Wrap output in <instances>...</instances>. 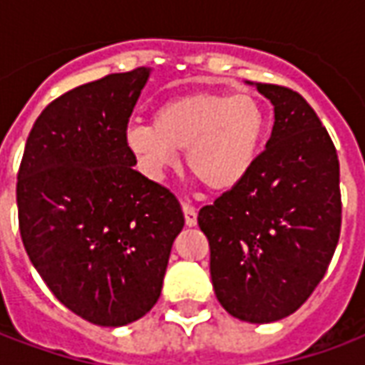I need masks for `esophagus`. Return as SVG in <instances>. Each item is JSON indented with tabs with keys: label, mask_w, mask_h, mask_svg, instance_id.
Segmentation results:
<instances>
[{
	"label": "esophagus",
	"mask_w": 365,
	"mask_h": 365,
	"mask_svg": "<svg viewBox=\"0 0 365 365\" xmlns=\"http://www.w3.org/2000/svg\"><path fill=\"white\" fill-rule=\"evenodd\" d=\"M183 217H185V225L187 227H195L197 225V211H195V207H191L190 203H183Z\"/></svg>",
	"instance_id": "34e87169"
}]
</instances>
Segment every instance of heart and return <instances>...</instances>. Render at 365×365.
I'll return each mask as SVG.
<instances>
[{
  "mask_svg": "<svg viewBox=\"0 0 365 365\" xmlns=\"http://www.w3.org/2000/svg\"><path fill=\"white\" fill-rule=\"evenodd\" d=\"M266 125V109L252 93L197 91L160 103L152 125L128 127L125 143L150 178L175 168L180 150L199 183L227 193L252 172Z\"/></svg>",
  "mask_w": 365,
  "mask_h": 365,
  "instance_id": "b5f03b06",
  "label": "heart"
}]
</instances>
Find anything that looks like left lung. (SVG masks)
I'll use <instances>...</instances> for the list:
<instances>
[{
  "label": "left lung",
  "mask_w": 365,
  "mask_h": 365,
  "mask_svg": "<svg viewBox=\"0 0 365 365\" xmlns=\"http://www.w3.org/2000/svg\"><path fill=\"white\" fill-rule=\"evenodd\" d=\"M275 120L252 172L201 207L217 299L232 317L274 322L295 313L329 269L342 225L334 143L297 91L256 83Z\"/></svg>",
  "instance_id": "left-lung-1"
}]
</instances>
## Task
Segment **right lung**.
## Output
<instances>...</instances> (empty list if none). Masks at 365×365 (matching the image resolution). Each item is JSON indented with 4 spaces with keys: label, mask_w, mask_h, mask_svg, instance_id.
I'll use <instances>...</instances> for the list:
<instances>
[{
    "label": "right lung",
    "mask_w": 365,
    "mask_h": 365,
    "mask_svg": "<svg viewBox=\"0 0 365 365\" xmlns=\"http://www.w3.org/2000/svg\"><path fill=\"white\" fill-rule=\"evenodd\" d=\"M146 68L62 93L38 115L17 172L23 246L60 303L123 327L156 305L183 229L172 191L136 172L125 143Z\"/></svg>",
    "instance_id": "1"
}]
</instances>
